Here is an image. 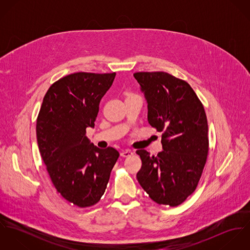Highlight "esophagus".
<instances>
[{"label": "esophagus", "mask_w": 250, "mask_h": 250, "mask_svg": "<svg viewBox=\"0 0 250 250\" xmlns=\"http://www.w3.org/2000/svg\"><path fill=\"white\" fill-rule=\"evenodd\" d=\"M134 154V152L132 151V150H129V149H126V150H123L121 153H120V155L122 156V157H124V158H126V157H130L131 155H133Z\"/></svg>", "instance_id": "esophagus-1"}]
</instances>
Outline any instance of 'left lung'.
Wrapping results in <instances>:
<instances>
[{"mask_svg":"<svg viewBox=\"0 0 250 250\" xmlns=\"http://www.w3.org/2000/svg\"><path fill=\"white\" fill-rule=\"evenodd\" d=\"M147 102L148 123L162 132L163 151L138 150L143 166L137 179L158 204L176 207L196 188L208 151V122L191 86L166 72H137Z\"/></svg>","mask_w":250,"mask_h":250,"instance_id":"1","label":"left lung"}]
</instances>
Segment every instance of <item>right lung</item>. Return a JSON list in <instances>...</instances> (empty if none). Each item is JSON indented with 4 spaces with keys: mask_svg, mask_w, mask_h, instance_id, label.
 I'll return each instance as SVG.
<instances>
[{
    "mask_svg": "<svg viewBox=\"0 0 250 250\" xmlns=\"http://www.w3.org/2000/svg\"><path fill=\"white\" fill-rule=\"evenodd\" d=\"M115 73L78 72L55 82L46 92L36 120L40 155L57 191L86 208L104 194L119 153L100 149L86 137Z\"/></svg>",
    "mask_w": 250,
    "mask_h": 250,
    "instance_id": "add662e5",
    "label": "right lung"
}]
</instances>
